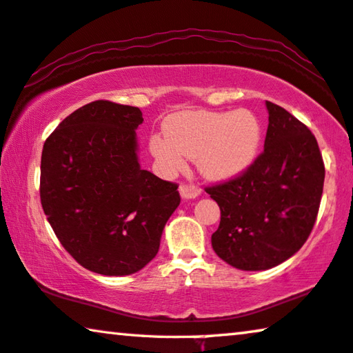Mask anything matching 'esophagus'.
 <instances>
[{"label": "esophagus", "mask_w": 353, "mask_h": 353, "mask_svg": "<svg viewBox=\"0 0 353 353\" xmlns=\"http://www.w3.org/2000/svg\"><path fill=\"white\" fill-rule=\"evenodd\" d=\"M179 193H181V196L183 199H192V198L199 196L201 190H199L198 187L192 185V183H182V185L179 187Z\"/></svg>", "instance_id": "1"}]
</instances>
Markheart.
<instances>
[{
  "instance_id": "heart-1",
  "label": "heart",
  "mask_w": 353,
  "mask_h": 353,
  "mask_svg": "<svg viewBox=\"0 0 353 353\" xmlns=\"http://www.w3.org/2000/svg\"><path fill=\"white\" fill-rule=\"evenodd\" d=\"M165 138L152 136L150 152L166 172L185 168L194 159L199 174L225 181L245 171L256 159L261 144V122L252 110L227 112L183 110L163 126Z\"/></svg>"
}]
</instances>
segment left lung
Wrapping results in <instances>:
<instances>
[{"label": "left lung", "mask_w": 353, "mask_h": 353, "mask_svg": "<svg viewBox=\"0 0 353 353\" xmlns=\"http://www.w3.org/2000/svg\"><path fill=\"white\" fill-rule=\"evenodd\" d=\"M265 150L238 177L208 187L220 208L212 249L243 271H265L301 249L322 199L325 166L317 139L285 109L266 101Z\"/></svg>", "instance_id": "obj_1"}]
</instances>
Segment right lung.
I'll return each mask as SVG.
<instances>
[{
    "label": "right lung",
    "mask_w": 353,
    "mask_h": 353,
    "mask_svg": "<svg viewBox=\"0 0 353 353\" xmlns=\"http://www.w3.org/2000/svg\"><path fill=\"white\" fill-rule=\"evenodd\" d=\"M139 108L88 103L57 126L41 157V204L68 254L88 271L128 276L155 259L177 209V183L139 166Z\"/></svg>",
    "instance_id": "obj_1"
}]
</instances>
